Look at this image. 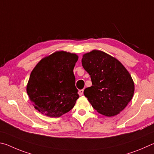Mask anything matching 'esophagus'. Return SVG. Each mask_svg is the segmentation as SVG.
Instances as JSON below:
<instances>
[{"label": "esophagus", "instance_id": "obj_1", "mask_svg": "<svg viewBox=\"0 0 154 154\" xmlns=\"http://www.w3.org/2000/svg\"><path fill=\"white\" fill-rule=\"evenodd\" d=\"M83 93H84V90L83 89H82V90H79V95H83Z\"/></svg>", "mask_w": 154, "mask_h": 154}]
</instances>
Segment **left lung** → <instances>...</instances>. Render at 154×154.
Instances as JSON below:
<instances>
[{"label": "left lung", "instance_id": "obj_1", "mask_svg": "<svg viewBox=\"0 0 154 154\" xmlns=\"http://www.w3.org/2000/svg\"><path fill=\"white\" fill-rule=\"evenodd\" d=\"M82 64L92 81L84 95L93 108L108 117L119 114L131 101L134 91L127 69L117 59L98 50L84 54Z\"/></svg>", "mask_w": 154, "mask_h": 154}]
</instances>
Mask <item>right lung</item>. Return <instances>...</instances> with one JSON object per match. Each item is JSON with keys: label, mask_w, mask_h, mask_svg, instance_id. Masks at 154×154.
I'll return each mask as SVG.
<instances>
[{"label": "right lung", "mask_w": 154, "mask_h": 154, "mask_svg": "<svg viewBox=\"0 0 154 154\" xmlns=\"http://www.w3.org/2000/svg\"><path fill=\"white\" fill-rule=\"evenodd\" d=\"M78 59L76 54L56 51L35 66L26 91L39 112L58 118L74 107L79 97L73 72Z\"/></svg>", "instance_id": "1"}]
</instances>
